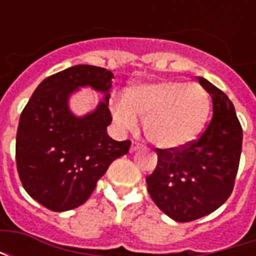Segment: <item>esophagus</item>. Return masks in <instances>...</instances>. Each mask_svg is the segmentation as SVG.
<instances>
[{"mask_svg":"<svg viewBox=\"0 0 256 256\" xmlns=\"http://www.w3.org/2000/svg\"><path fill=\"white\" fill-rule=\"evenodd\" d=\"M142 146H144V145L141 144V142H137V141H133V142H132V148H130V150H141V148H142Z\"/></svg>","mask_w":256,"mask_h":256,"instance_id":"obj_1","label":"esophagus"}]
</instances>
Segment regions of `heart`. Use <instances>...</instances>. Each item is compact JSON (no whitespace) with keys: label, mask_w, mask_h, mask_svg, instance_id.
Returning <instances> with one entry per match:
<instances>
[{"label":"heart","mask_w":256,"mask_h":256,"mask_svg":"<svg viewBox=\"0 0 256 256\" xmlns=\"http://www.w3.org/2000/svg\"><path fill=\"white\" fill-rule=\"evenodd\" d=\"M210 111V96L198 84L160 80L134 86L124 97L111 100L114 120L122 130H133L137 118L144 119L150 142L172 150L188 145L198 137Z\"/></svg>","instance_id":"obj_1"}]
</instances>
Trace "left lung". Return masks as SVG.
<instances>
[{
  "mask_svg": "<svg viewBox=\"0 0 256 256\" xmlns=\"http://www.w3.org/2000/svg\"><path fill=\"white\" fill-rule=\"evenodd\" d=\"M198 82L212 100V118L198 140L159 150L146 177L150 198L177 222H190L220 208L230 196L242 155V128L229 97L207 79Z\"/></svg>",
  "mask_w": 256,
  "mask_h": 256,
  "instance_id": "obj_1",
  "label": "left lung"
}]
</instances>
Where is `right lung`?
<instances>
[{"instance_id": "add662e5", "label": "right lung", "mask_w": 256, "mask_h": 256, "mask_svg": "<svg viewBox=\"0 0 256 256\" xmlns=\"http://www.w3.org/2000/svg\"><path fill=\"white\" fill-rule=\"evenodd\" d=\"M114 74L96 66H74L38 84L20 115L16 166L23 188L52 211L84 204L112 162L126 155L130 141L106 134L112 116L108 92ZM90 86L104 93L94 112L82 118L68 108L75 90Z\"/></svg>"}]
</instances>
